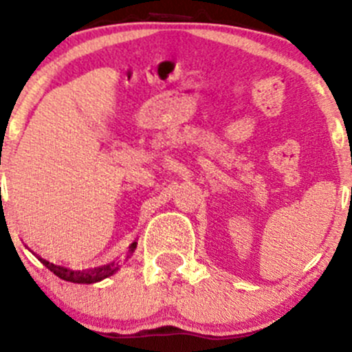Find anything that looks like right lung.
Returning a JSON list of instances; mask_svg holds the SVG:
<instances>
[{"label": "right lung", "mask_w": 352, "mask_h": 352, "mask_svg": "<svg viewBox=\"0 0 352 352\" xmlns=\"http://www.w3.org/2000/svg\"><path fill=\"white\" fill-rule=\"evenodd\" d=\"M136 247H138V242L134 240V242L129 245V252H127L126 261L131 257V255H133V252L136 250ZM35 257H37L38 261H41L42 264L49 269V271L54 272L58 278L65 279V281H69V283H78V285H94V283H98V281H102V279L109 278V276L116 274V272L120 269V261H112V262H109V264L100 265V267L83 269V271H73V269H67V267H63V265L52 264V262L45 261V258L38 257V255H35Z\"/></svg>", "instance_id": "add662e5"}]
</instances>
